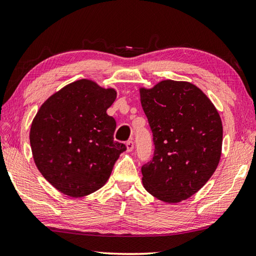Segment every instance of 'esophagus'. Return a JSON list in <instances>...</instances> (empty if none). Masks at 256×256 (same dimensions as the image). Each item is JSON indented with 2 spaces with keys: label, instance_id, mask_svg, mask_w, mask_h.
Masks as SVG:
<instances>
[{
  "label": "esophagus",
  "instance_id": "esophagus-1",
  "mask_svg": "<svg viewBox=\"0 0 256 256\" xmlns=\"http://www.w3.org/2000/svg\"><path fill=\"white\" fill-rule=\"evenodd\" d=\"M126 148H127V152H130L134 150V142L132 140H129L126 142Z\"/></svg>",
  "mask_w": 256,
  "mask_h": 256
}]
</instances>
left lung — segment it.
<instances>
[{
	"label": "left lung",
	"instance_id": "left-lung-1",
	"mask_svg": "<svg viewBox=\"0 0 256 256\" xmlns=\"http://www.w3.org/2000/svg\"><path fill=\"white\" fill-rule=\"evenodd\" d=\"M155 142L152 160L142 168L144 190L176 204L198 192L218 166L223 142L220 116L198 86L162 80L139 88Z\"/></svg>",
	"mask_w": 256,
	"mask_h": 256
}]
</instances>
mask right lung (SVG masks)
<instances>
[{
    "instance_id": "1",
    "label": "right lung",
    "mask_w": 256,
    "mask_h": 256,
    "mask_svg": "<svg viewBox=\"0 0 256 256\" xmlns=\"http://www.w3.org/2000/svg\"><path fill=\"white\" fill-rule=\"evenodd\" d=\"M116 98L114 88L80 79L50 96L33 118V159L62 194L78 198L100 190L126 150L114 140L116 122L107 114Z\"/></svg>"
}]
</instances>
